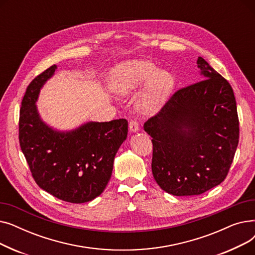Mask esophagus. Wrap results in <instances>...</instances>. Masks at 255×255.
<instances>
[{
  "instance_id": "34e87169",
  "label": "esophagus",
  "mask_w": 255,
  "mask_h": 255,
  "mask_svg": "<svg viewBox=\"0 0 255 255\" xmlns=\"http://www.w3.org/2000/svg\"><path fill=\"white\" fill-rule=\"evenodd\" d=\"M129 130L130 132H137L139 130V125L136 120H131L129 122Z\"/></svg>"
}]
</instances>
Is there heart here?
Instances as JSON below:
<instances>
[{
  "label": "heart",
  "instance_id": "b5f03b06",
  "mask_svg": "<svg viewBox=\"0 0 255 255\" xmlns=\"http://www.w3.org/2000/svg\"><path fill=\"white\" fill-rule=\"evenodd\" d=\"M112 83L122 96L135 95L145 86L138 109L148 115L161 109L175 85V79L165 70L158 71L150 62L133 60L116 67L112 72Z\"/></svg>",
  "mask_w": 255,
  "mask_h": 255
}]
</instances>
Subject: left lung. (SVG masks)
<instances>
[{
  "label": "left lung",
  "instance_id": "obj_1",
  "mask_svg": "<svg viewBox=\"0 0 255 255\" xmlns=\"http://www.w3.org/2000/svg\"><path fill=\"white\" fill-rule=\"evenodd\" d=\"M203 80L178 90L143 125L153 143L152 172L165 192L198 195L224 181L239 143L230 83L202 57Z\"/></svg>",
  "mask_w": 255,
  "mask_h": 255
}]
</instances>
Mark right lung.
<instances>
[{
    "label": "right lung",
    "mask_w": 255,
    "mask_h": 255,
    "mask_svg": "<svg viewBox=\"0 0 255 255\" xmlns=\"http://www.w3.org/2000/svg\"><path fill=\"white\" fill-rule=\"evenodd\" d=\"M56 69V65L49 67L26 88L19 112V144L40 188L64 202L87 203L109 183L115 156L127 137L128 122H88L66 132L46 125L36 101Z\"/></svg>",
    "instance_id": "obj_1"
}]
</instances>
